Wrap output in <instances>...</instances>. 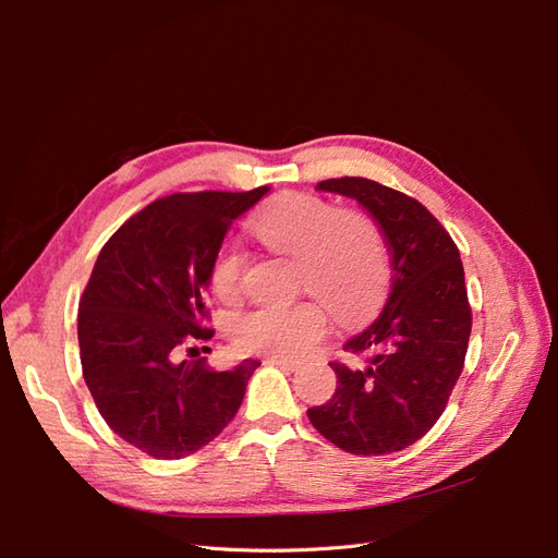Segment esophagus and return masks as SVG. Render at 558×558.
Instances as JSON below:
<instances>
[{
  "label": "esophagus",
  "mask_w": 558,
  "mask_h": 558,
  "mask_svg": "<svg viewBox=\"0 0 558 558\" xmlns=\"http://www.w3.org/2000/svg\"><path fill=\"white\" fill-rule=\"evenodd\" d=\"M267 363H272L281 369H289V373H293V369H298V363L295 361H289V359H267Z\"/></svg>",
  "instance_id": "1"
}]
</instances>
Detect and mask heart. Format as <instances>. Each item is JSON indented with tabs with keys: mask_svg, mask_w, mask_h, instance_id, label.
Masks as SVG:
<instances>
[{
	"mask_svg": "<svg viewBox=\"0 0 558 558\" xmlns=\"http://www.w3.org/2000/svg\"><path fill=\"white\" fill-rule=\"evenodd\" d=\"M251 232L269 251L298 263L300 291L326 302L342 324L373 314L388 289V258L377 228L356 211L291 193L275 199L251 221ZM211 289L223 302L242 295L244 253L234 242L218 246L211 260ZM328 314L317 300L251 310L234 320V344L272 359H298L326 332Z\"/></svg>",
	"mask_w": 558,
	"mask_h": 558,
	"instance_id": "1",
	"label": "heart"
}]
</instances>
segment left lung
<instances>
[{"instance_id": "obj_1", "label": "left lung", "mask_w": 558, "mask_h": 558, "mask_svg": "<svg viewBox=\"0 0 558 558\" xmlns=\"http://www.w3.org/2000/svg\"><path fill=\"white\" fill-rule=\"evenodd\" d=\"M316 189L359 199L375 218L393 277L381 314L344 344L359 361L330 363L335 393L307 416L349 453H393L435 426L463 373L472 312L461 253L421 202L388 185L342 177Z\"/></svg>"}]
</instances>
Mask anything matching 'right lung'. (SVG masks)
<instances>
[{"label": "right lung", "instance_id": "1", "mask_svg": "<svg viewBox=\"0 0 558 558\" xmlns=\"http://www.w3.org/2000/svg\"><path fill=\"white\" fill-rule=\"evenodd\" d=\"M174 193L130 216L102 246L78 302L83 379L109 428L154 459L195 453L238 414L260 363H177L209 340L211 260L232 221L267 193Z\"/></svg>", "mask_w": 558, "mask_h": 558}]
</instances>
